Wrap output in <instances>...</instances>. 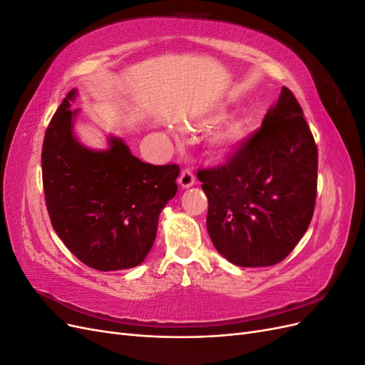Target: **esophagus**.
Here are the masks:
<instances>
[{"mask_svg": "<svg viewBox=\"0 0 365 365\" xmlns=\"http://www.w3.org/2000/svg\"><path fill=\"white\" fill-rule=\"evenodd\" d=\"M178 182L182 189H189V187H192L195 184V175L190 170H182L180 175Z\"/></svg>", "mask_w": 365, "mask_h": 365, "instance_id": "obj_1", "label": "esophagus"}]
</instances>
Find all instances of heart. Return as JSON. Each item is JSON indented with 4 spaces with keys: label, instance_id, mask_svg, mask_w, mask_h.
Masks as SVG:
<instances>
[{
    "label": "heart",
    "instance_id": "1",
    "mask_svg": "<svg viewBox=\"0 0 365 365\" xmlns=\"http://www.w3.org/2000/svg\"><path fill=\"white\" fill-rule=\"evenodd\" d=\"M244 138H245V129L239 125H235L222 132H219V134L213 138V149L219 153H230L240 145Z\"/></svg>",
    "mask_w": 365,
    "mask_h": 365
}]
</instances>
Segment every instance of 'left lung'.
<instances>
[{"label":"left lung","instance_id":"1","mask_svg":"<svg viewBox=\"0 0 365 365\" xmlns=\"http://www.w3.org/2000/svg\"><path fill=\"white\" fill-rule=\"evenodd\" d=\"M318 150L303 109L283 86L260 130L217 169L197 172L207 231L237 267H272L300 242L317 196Z\"/></svg>","mask_w":365,"mask_h":365}]
</instances>
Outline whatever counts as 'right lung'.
I'll list each match as a JSON object with an SVG mask.
<instances>
[{
  "instance_id": "add662e5",
  "label": "right lung",
  "mask_w": 365,
  "mask_h": 365,
  "mask_svg": "<svg viewBox=\"0 0 365 365\" xmlns=\"http://www.w3.org/2000/svg\"><path fill=\"white\" fill-rule=\"evenodd\" d=\"M71 90L43 137L42 181L51 225L74 256L98 271L138 267L155 242L158 219L178 190L176 164L143 163L126 143L86 148L74 134Z\"/></svg>"
}]
</instances>
